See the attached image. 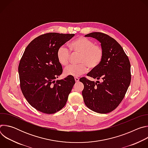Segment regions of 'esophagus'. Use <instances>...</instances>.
Segmentation results:
<instances>
[{
	"label": "esophagus",
	"instance_id": "obj_1",
	"mask_svg": "<svg viewBox=\"0 0 148 148\" xmlns=\"http://www.w3.org/2000/svg\"><path fill=\"white\" fill-rule=\"evenodd\" d=\"M74 79H75V81L76 82H78L79 81V78H77V77H75V78H74Z\"/></svg>",
	"mask_w": 148,
	"mask_h": 148
}]
</instances>
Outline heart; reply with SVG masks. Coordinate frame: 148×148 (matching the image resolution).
I'll return each instance as SVG.
<instances>
[{
  "label": "heart",
  "mask_w": 148,
  "mask_h": 148,
  "mask_svg": "<svg viewBox=\"0 0 148 148\" xmlns=\"http://www.w3.org/2000/svg\"><path fill=\"white\" fill-rule=\"evenodd\" d=\"M69 50L64 46L59 47L57 51V58L60 64L67 66L70 62L71 54H79L77 66H70L64 70L66 76L79 77L90 69H95L101 63L103 57V50L101 46L95 45L94 41L85 37H79L69 45Z\"/></svg>",
  "instance_id": "1"
}]
</instances>
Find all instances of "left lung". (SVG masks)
Here are the masks:
<instances>
[{
    "label": "left lung",
    "mask_w": 148,
    "mask_h": 148,
    "mask_svg": "<svg viewBox=\"0 0 148 148\" xmlns=\"http://www.w3.org/2000/svg\"><path fill=\"white\" fill-rule=\"evenodd\" d=\"M96 38L101 43L103 57L100 65L87 75L100 79L97 82L82 77L84 101L91 110L107 114L114 111L123 99L131 80V64L121 46L110 36L93 32L85 36Z\"/></svg>",
    "instance_id": "left-lung-1"
}]
</instances>
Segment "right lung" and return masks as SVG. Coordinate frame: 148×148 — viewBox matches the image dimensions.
<instances>
[{
	"instance_id": "add662e5",
	"label": "right lung",
	"mask_w": 148,
	"mask_h": 148,
	"mask_svg": "<svg viewBox=\"0 0 148 148\" xmlns=\"http://www.w3.org/2000/svg\"><path fill=\"white\" fill-rule=\"evenodd\" d=\"M74 35H40L29 44L21 58L18 68L20 88L27 102L37 111L52 114L66 105L75 79L67 76L55 80L62 73L57 51Z\"/></svg>"
}]
</instances>
